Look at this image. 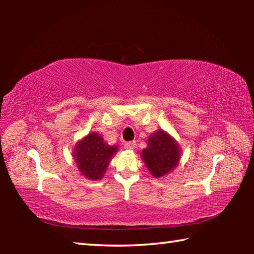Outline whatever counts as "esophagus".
<instances>
[{"label":"esophagus","instance_id":"esophagus-1","mask_svg":"<svg viewBox=\"0 0 254 254\" xmlns=\"http://www.w3.org/2000/svg\"><path fill=\"white\" fill-rule=\"evenodd\" d=\"M124 148H126L127 150H133L135 148V142H134V141H130V142H127L126 144H124Z\"/></svg>","mask_w":254,"mask_h":254}]
</instances>
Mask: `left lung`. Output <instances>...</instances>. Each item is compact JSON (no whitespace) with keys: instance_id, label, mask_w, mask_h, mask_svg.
I'll list each match as a JSON object with an SVG mask.
<instances>
[{"instance_id":"left-lung-1","label":"left lung","mask_w":254,"mask_h":254,"mask_svg":"<svg viewBox=\"0 0 254 254\" xmlns=\"http://www.w3.org/2000/svg\"><path fill=\"white\" fill-rule=\"evenodd\" d=\"M148 147L141 151V158L154 178H161L178 166L182 158L179 143L165 130L154 131L148 137Z\"/></svg>"}]
</instances>
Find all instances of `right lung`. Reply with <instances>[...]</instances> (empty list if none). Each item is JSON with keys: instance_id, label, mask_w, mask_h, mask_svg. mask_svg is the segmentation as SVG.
Here are the masks:
<instances>
[{"instance_id": "obj_1", "label": "right lung", "mask_w": 254, "mask_h": 254, "mask_svg": "<svg viewBox=\"0 0 254 254\" xmlns=\"http://www.w3.org/2000/svg\"><path fill=\"white\" fill-rule=\"evenodd\" d=\"M118 150V145H110L97 132H89L83 139L77 141L72 157L77 168L85 178L100 180Z\"/></svg>"}]
</instances>
